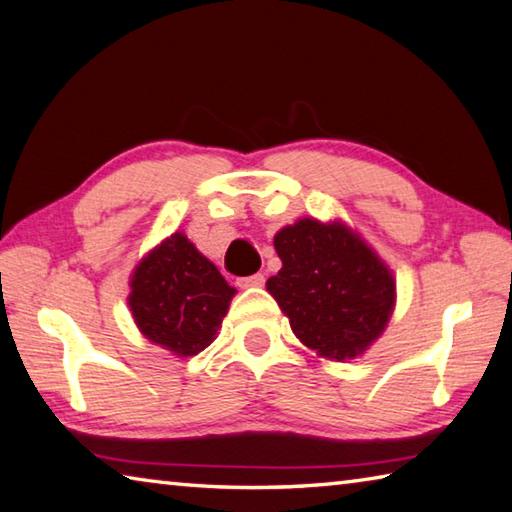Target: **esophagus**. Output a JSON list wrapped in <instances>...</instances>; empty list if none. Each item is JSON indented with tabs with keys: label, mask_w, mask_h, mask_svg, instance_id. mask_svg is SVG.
<instances>
[{
	"label": "esophagus",
	"mask_w": 512,
	"mask_h": 512,
	"mask_svg": "<svg viewBox=\"0 0 512 512\" xmlns=\"http://www.w3.org/2000/svg\"><path fill=\"white\" fill-rule=\"evenodd\" d=\"M237 284L241 288H259V286H264V275L262 273H255V275H250V277H241Z\"/></svg>",
	"instance_id": "obj_1"
}]
</instances>
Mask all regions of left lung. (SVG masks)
I'll return each instance as SVG.
<instances>
[{
	"instance_id": "8db88e82",
	"label": "left lung",
	"mask_w": 512,
	"mask_h": 512,
	"mask_svg": "<svg viewBox=\"0 0 512 512\" xmlns=\"http://www.w3.org/2000/svg\"><path fill=\"white\" fill-rule=\"evenodd\" d=\"M282 268L268 277L302 345L320 358L353 360L383 336L396 309V277L342 219L302 217L273 239Z\"/></svg>"
}]
</instances>
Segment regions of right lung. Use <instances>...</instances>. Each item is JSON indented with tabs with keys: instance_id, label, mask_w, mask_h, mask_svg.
Instances as JSON below:
<instances>
[{
	"instance_id": "add662e5",
	"label": "right lung",
	"mask_w": 512,
	"mask_h": 512,
	"mask_svg": "<svg viewBox=\"0 0 512 512\" xmlns=\"http://www.w3.org/2000/svg\"><path fill=\"white\" fill-rule=\"evenodd\" d=\"M129 288L138 331L179 358L197 356L217 338L237 293L181 230L143 255Z\"/></svg>"
}]
</instances>
